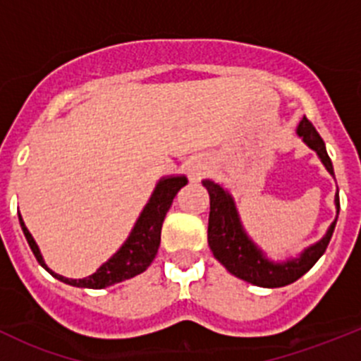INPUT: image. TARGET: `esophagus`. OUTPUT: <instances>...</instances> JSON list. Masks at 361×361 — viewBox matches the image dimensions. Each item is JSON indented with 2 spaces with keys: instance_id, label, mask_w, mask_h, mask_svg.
<instances>
[{
  "instance_id": "obj_1",
  "label": "esophagus",
  "mask_w": 361,
  "mask_h": 361,
  "mask_svg": "<svg viewBox=\"0 0 361 361\" xmlns=\"http://www.w3.org/2000/svg\"><path fill=\"white\" fill-rule=\"evenodd\" d=\"M207 164L201 162V160H195V162L188 164V176H190L192 181H199L201 178H204L207 174Z\"/></svg>"
}]
</instances>
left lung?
<instances>
[{
	"label": "left lung",
	"instance_id": "8db88e82",
	"mask_svg": "<svg viewBox=\"0 0 361 361\" xmlns=\"http://www.w3.org/2000/svg\"><path fill=\"white\" fill-rule=\"evenodd\" d=\"M297 136L316 152L325 169L334 176V166L326 154V147L322 136L307 118H302L297 126ZM202 185L209 192V224H207V245L214 258L235 278L251 283L262 288H279L297 281L316 262L322 258L332 239L338 216V192L336 194L337 216L330 224L329 231L314 245L302 250L297 257L286 260H272L264 250L250 238L239 216L238 206L231 192L220 183L202 180Z\"/></svg>",
	"mask_w": 361,
	"mask_h": 361
}]
</instances>
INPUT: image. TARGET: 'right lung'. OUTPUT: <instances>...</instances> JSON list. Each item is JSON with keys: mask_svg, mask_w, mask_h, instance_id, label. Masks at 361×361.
Wrapping results in <instances>:
<instances>
[{"mask_svg": "<svg viewBox=\"0 0 361 361\" xmlns=\"http://www.w3.org/2000/svg\"><path fill=\"white\" fill-rule=\"evenodd\" d=\"M188 183L187 176L180 174V176H164L160 178L159 183L155 185L152 197L148 199L147 206L141 211L140 218L134 224L133 231H130L129 238L126 239L118 251L113 257L108 258L94 274L87 276L82 279H71L64 278V276L56 274L49 265L43 260V255L36 245L35 238L31 232L25 227L23 216H19L20 227L27 239V245L35 253L38 264L45 269L49 274L59 281L66 283V285L76 286V288H92L101 290L106 286L115 285V283H122L126 279L134 278V276L141 274L148 269V265L154 262L155 255H157L160 246V231H162L164 218H166L167 211H169L173 199L176 197L178 190Z\"/></svg>", "mask_w": 361, "mask_h": 361, "instance_id": "add662e5", "label": "right lung"}]
</instances>
